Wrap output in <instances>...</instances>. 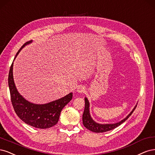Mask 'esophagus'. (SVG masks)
I'll use <instances>...</instances> for the list:
<instances>
[{
	"label": "esophagus",
	"instance_id": "1",
	"mask_svg": "<svg viewBox=\"0 0 155 155\" xmlns=\"http://www.w3.org/2000/svg\"><path fill=\"white\" fill-rule=\"evenodd\" d=\"M86 91V89H85L84 87L83 86H79L77 88V92H78L79 93H84Z\"/></svg>",
	"mask_w": 155,
	"mask_h": 155
}]
</instances>
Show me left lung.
Instances as JSON below:
<instances>
[{
  "label": "left lung",
  "mask_w": 155,
  "mask_h": 155,
  "mask_svg": "<svg viewBox=\"0 0 155 155\" xmlns=\"http://www.w3.org/2000/svg\"><path fill=\"white\" fill-rule=\"evenodd\" d=\"M137 106L134 107L133 111L129 113L126 118L123 119L122 120L116 124H100L94 122L90 116L89 113V104L87 98H85V108L82 116V121L84 126L86 127L89 130H90L94 133H104L108 131L112 130V129L117 127L120 125L124 122L131 115V114L136 109Z\"/></svg>",
  "instance_id": "1"
}]
</instances>
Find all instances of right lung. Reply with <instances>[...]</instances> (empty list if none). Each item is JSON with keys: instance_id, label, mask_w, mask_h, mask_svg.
Returning <instances> with one entry per match:
<instances>
[{"instance_id": "add662e5", "label": "right lung", "mask_w": 155, "mask_h": 155, "mask_svg": "<svg viewBox=\"0 0 155 155\" xmlns=\"http://www.w3.org/2000/svg\"><path fill=\"white\" fill-rule=\"evenodd\" d=\"M30 42L31 41L26 42L23 45L18 51L14 60L21 49ZM13 62L9 69L8 85L12 106L17 116L26 124L36 128L48 129L56 125L62 109L72 99L73 93H70L63 98L46 104H35L29 102L17 90L13 81Z\"/></svg>"}]
</instances>
